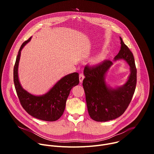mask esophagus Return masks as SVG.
<instances>
[{
  "label": "esophagus",
  "mask_w": 154,
  "mask_h": 154,
  "mask_svg": "<svg viewBox=\"0 0 154 154\" xmlns=\"http://www.w3.org/2000/svg\"><path fill=\"white\" fill-rule=\"evenodd\" d=\"M84 78H85V75H84L83 73H80V74H79V80H80V82L81 83L83 82Z\"/></svg>",
  "instance_id": "1"
}]
</instances>
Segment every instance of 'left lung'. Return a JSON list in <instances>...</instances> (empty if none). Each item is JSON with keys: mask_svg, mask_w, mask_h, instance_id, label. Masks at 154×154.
<instances>
[{"mask_svg": "<svg viewBox=\"0 0 154 154\" xmlns=\"http://www.w3.org/2000/svg\"><path fill=\"white\" fill-rule=\"evenodd\" d=\"M121 49L115 60L124 59L130 67L127 82L116 89L109 88L105 82V75L113 62L105 60L94 66L86 65L83 86L85 93L88 111L91 118L97 122H105L121 116L129 105L137 85V68L132 52L121 38Z\"/></svg>", "mask_w": 154, "mask_h": 154, "instance_id": "obj_1", "label": "left lung"}]
</instances>
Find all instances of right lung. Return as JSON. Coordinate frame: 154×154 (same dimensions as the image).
Returning a JSON list of instances; mask_svg holds the SVG:
<instances>
[{"label": "right lung", "mask_w": 154, "mask_h": 154, "mask_svg": "<svg viewBox=\"0 0 154 154\" xmlns=\"http://www.w3.org/2000/svg\"><path fill=\"white\" fill-rule=\"evenodd\" d=\"M30 39L31 37L21 45L14 66L13 80L16 93L22 106L30 115L42 121H55L63 114L70 91L79 84V74L74 72L64 76L43 96H36L29 93L19 83L17 68L20 51Z\"/></svg>", "instance_id": "1"}]
</instances>
